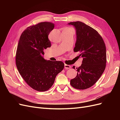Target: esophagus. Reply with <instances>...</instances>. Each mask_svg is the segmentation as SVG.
<instances>
[{"mask_svg":"<svg viewBox=\"0 0 120 120\" xmlns=\"http://www.w3.org/2000/svg\"><path fill=\"white\" fill-rule=\"evenodd\" d=\"M71 68V66H70V65H68V64H64V68L69 69Z\"/></svg>","mask_w":120,"mask_h":120,"instance_id":"1","label":"esophagus"}]
</instances>
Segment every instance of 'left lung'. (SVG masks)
<instances>
[{
    "label": "left lung",
    "instance_id": "1",
    "mask_svg": "<svg viewBox=\"0 0 120 120\" xmlns=\"http://www.w3.org/2000/svg\"><path fill=\"white\" fill-rule=\"evenodd\" d=\"M76 30L77 41L74 49L83 60L77 68L76 77L71 80V85L79 90L93 86L100 79L106 68V48L103 38L92 27L81 21L68 23ZM75 69V67L73 66Z\"/></svg>",
    "mask_w": 120,
    "mask_h": 120
}]
</instances>
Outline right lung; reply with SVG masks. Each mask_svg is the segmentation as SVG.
<instances>
[{
    "mask_svg": "<svg viewBox=\"0 0 120 120\" xmlns=\"http://www.w3.org/2000/svg\"><path fill=\"white\" fill-rule=\"evenodd\" d=\"M54 27L42 22L27 27L21 34L16 53V65L20 75L28 86L39 92L49 90L57 75L64 68L61 61L44 59L43 50L51 46L48 38Z\"/></svg>",
    "mask_w": 120,
    "mask_h": 120,
    "instance_id": "obj_1",
    "label": "right lung"
}]
</instances>
